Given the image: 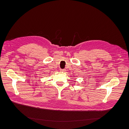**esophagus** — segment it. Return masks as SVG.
Here are the masks:
<instances>
[{
    "label": "esophagus",
    "mask_w": 129,
    "mask_h": 129,
    "mask_svg": "<svg viewBox=\"0 0 129 129\" xmlns=\"http://www.w3.org/2000/svg\"><path fill=\"white\" fill-rule=\"evenodd\" d=\"M60 71L62 72H65L66 71L65 69H60Z\"/></svg>",
    "instance_id": "obj_1"
}]
</instances>
